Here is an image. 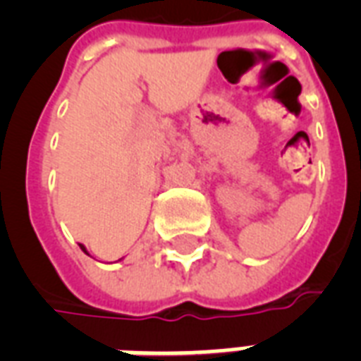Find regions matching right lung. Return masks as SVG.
<instances>
[{
    "label": "right lung",
    "instance_id": "1",
    "mask_svg": "<svg viewBox=\"0 0 361 361\" xmlns=\"http://www.w3.org/2000/svg\"><path fill=\"white\" fill-rule=\"evenodd\" d=\"M80 249H82V251H84V252H86V247H84V245H80Z\"/></svg>",
    "mask_w": 361,
    "mask_h": 361
}]
</instances>
